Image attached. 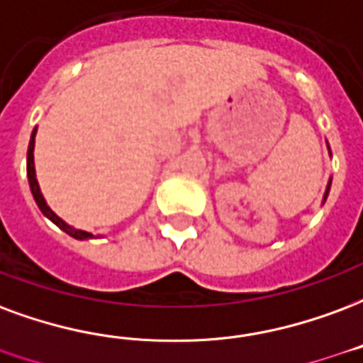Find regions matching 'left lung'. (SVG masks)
<instances>
[{
    "label": "left lung",
    "mask_w": 363,
    "mask_h": 363,
    "mask_svg": "<svg viewBox=\"0 0 363 363\" xmlns=\"http://www.w3.org/2000/svg\"><path fill=\"white\" fill-rule=\"evenodd\" d=\"M327 147H329V144H327ZM329 154H331V150H329ZM331 181L333 179H329V182H327V189H325V194H323V203L325 200H327V196H329V190H331Z\"/></svg>",
    "instance_id": "obj_1"
}]
</instances>
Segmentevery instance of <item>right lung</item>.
<instances>
[{"mask_svg":"<svg viewBox=\"0 0 363 363\" xmlns=\"http://www.w3.org/2000/svg\"><path fill=\"white\" fill-rule=\"evenodd\" d=\"M36 133H38V127L32 130V136H30V142H28V152H26V177H28V184H30V192L34 196V202L36 206L40 208V211L44 213L48 219L52 223H55L59 229L65 230L67 235L72 236V238H77V240H88V238H94L92 233H86V230H80V229H74L71 227L69 223H65L61 217L53 211L48 202H45L44 194H42V190H40V184H38V179H36V167H34V138H36Z\"/></svg>","mask_w":363,"mask_h":363,"instance_id":"1","label":"right lung"}]
</instances>
